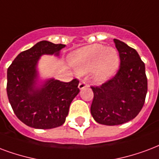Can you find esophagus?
Here are the masks:
<instances>
[{
  "mask_svg": "<svg viewBox=\"0 0 159 159\" xmlns=\"http://www.w3.org/2000/svg\"><path fill=\"white\" fill-rule=\"evenodd\" d=\"M87 87H89V84L87 83L86 81H82V82H80L79 85H78V88H79V89H81V90L83 89H85Z\"/></svg>",
  "mask_w": 159,
  "mask_h": 159,
  "instance_id": "obj_1",
  "label": "esophagus"
}]
</instances>
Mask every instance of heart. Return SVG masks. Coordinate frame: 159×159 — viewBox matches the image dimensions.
I'll use <instances>...</instances> for the list:
<instances>
[{
  "label": "heart",
  "mask_w": 159,
  "mask_h": 159,
  "mask_svg": "<svg viewBox=\"0 0 159 159\" xmlns=\"http://www.w3.org/2000/svg\"><path fill=\"white\" fill-rule=\"evenodd\" d=\"M70 62L81 74L93 70V79L96 83H102L115 76L120 66V57L115 49L93 44L71 53Z\"/></svg>",
  "instance_id": "1"
}]
</instances>
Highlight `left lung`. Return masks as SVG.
Listing matches in <instances>:
<instances>
[{
	"mask_svg": "<svg viewBox=\"0 0 159 159\" xmlns=\"http://www.w3.org/2000/svg\"><path fill=\"white\" fill-rule=\"evenodd\" d=\"M120 65L117 73L100 86H92L91 114L95 121L116 125L130 121L142 110L148 93L145 64L136 50L115 39Z\"/></svg>",
	"mask_w": 159,
	"mask_h": 159,
	"instance_id": "1",
	"label": "left lung"
}]
</instances>
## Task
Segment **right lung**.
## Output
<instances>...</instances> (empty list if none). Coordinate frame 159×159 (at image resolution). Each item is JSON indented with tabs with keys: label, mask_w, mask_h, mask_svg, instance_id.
Segmentation results:
<instances>
[{
	"label": "right lung",
	"mask_w": 159,
	"mask_h": 159,
	"mask_svg": "<svg viewBox=\"0 0 159 159\" xmlns=\"http://www.w3.org/2000/svg\"><path fill=\"white\" fill-rule=\"evenodd\" d=\"M66 46L43 40L21 52L7 69V93L14 114L28 126L52 129L64 124L71 101L80 92L79 81L54 78L37 86V64L43 55L59 56Z\"/></svg>",
	"instance_id": "obj_1"
}]
</instances>
